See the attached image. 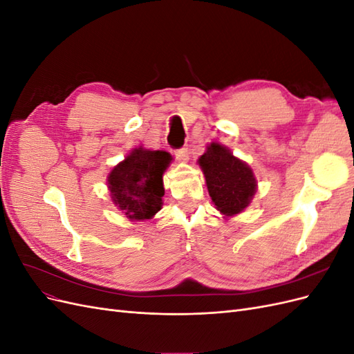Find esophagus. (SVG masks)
Segmentation results:
<instances>
[{"label":"esophagus","mask_w":354,"mask_h":354,"mask_svg":"<svg viewBox=\"0 0 354 354\" xmlns=\"http://www.w3.org/2000/svg\"><path fill=\"white\" fill-rule=\"evenodd\" d=\"M174 155H176V158L180 160V162H187V160H189V151H187V147L178 149V151L174 152Z\"/></svg>","instance_id":"34e87169"}]
</instances>
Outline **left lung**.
I'll list each match as a JSON object with an SVG mask.
<instances>
[{
    "label": "left lung",
    "instance_id": "1",
    "mask_svg": "<svg viewBox=\"0 0 354 354\" xmlns=\"http://www.w3.org/2000/svg\"><path fill=\"white\" fill-rule=\"evenodd\" d=\"M198 164L211 201L224 218L238 216L250 205L257 192V178L252 168L234 156L229 147L209 143Z\"/></svg>",
    "mask_w": 354,
    "mask_h": 354
}]
</instances>
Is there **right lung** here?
I'll use <instances>...</instances> for the list:
<instances>
[{
    "label": "right lung",
    "mask_w": 354,
    "mask_h": 354,
    "mask_svg": "<svg viewBox=\"0 0 354 354\" xmlns=\"http://www.w3.org/2000/svg\"><path fill=\"white\" fill-rule=\"evenodd\" d=\"M173 156L165 151L138 146L108 174L113 205L131 221H146L162 208L164 173Z\"/></svg>",
    "instance_id": "obj_1"
}]
</instances>
